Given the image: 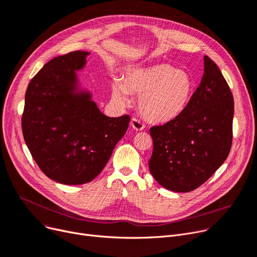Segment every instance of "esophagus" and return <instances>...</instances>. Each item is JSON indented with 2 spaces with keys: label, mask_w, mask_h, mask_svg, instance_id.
I'll list each match as a JSON object with an SVG mask.
<instances>
[{
  "label": "esophagus",
  "mask_w": 257,
  "mask_h": 257,
  "mask_svg": "<svg viewBox=\"0 0 257 257\" xmlns=\"http://www.w3.org/2000/svg\"><path fill=\"white\" fill-rule=\"evenodd\" d=\"M130 125H131V127H132L134 130H137V131H142V130H144V128H145V125L142 123V121H141L140 119H138L137 117H133V118L131 119Z\"/></svg>",
  "instance_id": "esophagus-1"
}]
</instances>
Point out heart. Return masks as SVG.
I'll return each mask as SVG.
<instances>
[{
	"mask_svg": "<svg viewBox=\"0 0 257 257\" xmlns=\"http://www.w3.org/2000/svg\"><path fill=\"white\" fill-rule=\"evenodd\" d=\"M193 82L187 73L175 70L170 64L156 63L130 71L124 83L114 80L112 98L129 102V92L140 98V110L153 123H167L176 118L191 97Z\"/></svg>",
	"mask_w": 257,
	"mask_h": 257,
	"instance_id": "heart-1",
	"label": "heart"
}]
</instances>
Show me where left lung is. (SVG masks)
Segmentation results:
<instances>
[{"label":"left lung","instance_id":"left-lung-1","mask_svg":"<svg viewBox=\"0 0 257 257\" xmlns=\"http://www.w3.org/2000/svg\"><path fill=\"white\" fill-rule=\"evenodd\" d=\"M234 104L218 65L204 56V74L183 111L150 129L149 169L167 190L187 193L203 184L226 160L232 144Z\"/></svg>","mask_w":257,"mask_h":257}]
</instances>
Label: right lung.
I'll use <instances>...</instances> for the list:
<instances>
[{"instance_id": "right-lung-1", "label": "right lung", "mask_w": 257, "mask_h": 257, "mask_svg": "<svg viewBox=\"0 0 257 257\" xmlns=\"http://www.w3.org/2000/svg\"><path fill=\"white\" fill-rule=\"evenodd\" d=\"M88 55L75 51L53 58L32 78L25 96L26 145L46 176L67 185L98 176L130 121L128 114H103L91 93L79 88L76 71Z\"/></svg>"}]
</instances>
